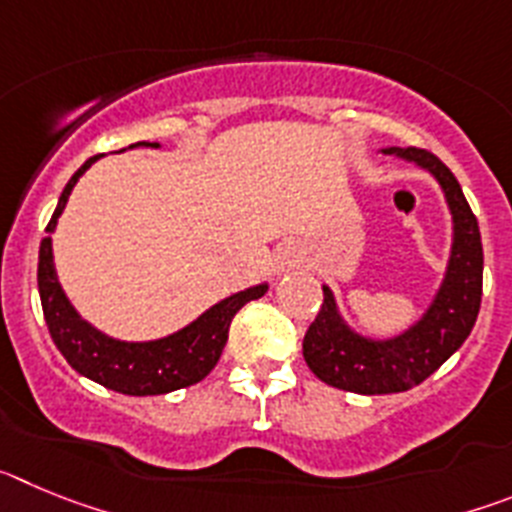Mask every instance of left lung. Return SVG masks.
Returning <instances> with one entry per match:
<instances>
[{"instance_id": "obj_1", "label": "left lung", "mask_w": 512, "mask_h": 512, "mask_svg": "<svg viewBox=\"0 0 512 512\" xmlns=\"http://www.w3.org/2000/svg\"><path fill=\"white\" fill-rule=\"evenodd\" d=\"M431 171L454 215V248L446 279L423 320L392 341H369L341 323L336 300L323 287V305L307 328L302 354L318 379L356 395H390L418 387L467 341L482 305V238L456 176L425 148H387Z\"/></svg>"}]
</instances>
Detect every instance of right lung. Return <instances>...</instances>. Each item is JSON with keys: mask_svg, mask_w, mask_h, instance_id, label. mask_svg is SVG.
<instances>
[{"mask_svg": "<svg viewBox=\"0 0 512 512\" xmlns=\"http://www.w3.org/2000/svg\"><path fill=\"white\" fill-rule=\"evenodd\" d=\"M135 146H153L158 143H135ZM133 148V146H130ZM102 156V153H99ZM99 156H92L87 164L81 166L69 184L63 187L61 200H58L56 212H53L48 233L40 241L38 253V289L40 305H43L45 325L51 330V338L56 348L63 354V359L74 366L76 372L84 374L92 382L102 384L107 390L122 392V395L146 397V395H166V392L182 390L189 384H197L215 369L220 361L225 343H228L230 320L235 312L241 310L246 302L259 300L266 292V284L251 287L246 292L228 297L217 302L215 307L187 325L184 330L174 333L169 338L151 343H125L115 341L110 336H102L99 330L76 315L74 307L69 305L63 295L61 284L56 279L53 269V251H51V233L56 228L58 215L66 207L71 189L79 182V176L97 161Z\"/></svg>", "mask_w": 512, "mask_h": 512, "instance_id": "1", "label": "right lung"}]
</instances>
